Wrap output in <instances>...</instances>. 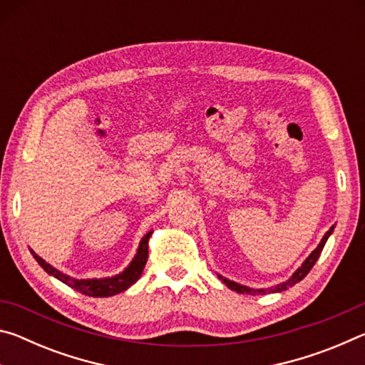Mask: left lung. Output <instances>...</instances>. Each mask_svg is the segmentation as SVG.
Masks as SVG:
<instances>
[{"label": "left lung", "instance_id": "obj_1", "mask_svg": "<svg viewBox=\"0 0 365 365\" xmlns=\"http://www.w3.org/2000/svg\"><path fill=\"white\" fill-rule=\"evenodd\" d=\"M333 228H335V225L330 227V230L324 235V238L320 240V243H319L317 248L314 250V251L311 252V255L307 256L306 261L301 264V267L296 269L294 274H293L292 277H289V279H288L287 282H282V283H279V285H274V287H270V288H250V287H246V285H240V283L233 282V280H228V279H225V277H222V275H219V274H217V277H219V279H220L222 282L225 283V285H227L228 288L233 289V292L243 293V294H265V293H280V292H285V289L292 288L293 285H296V283L304 279V277L309 274V270H311V269L314 267V264L317 262L320 252H322V250H324L327 240H329V237H330L331 232H333Z\"/></svg>", "mask_w": 365, "mask_h": 365}]
</instances>
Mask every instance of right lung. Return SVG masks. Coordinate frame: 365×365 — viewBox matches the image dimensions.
I'll use <instances>...</instances> for the list:
<instances>
[{
	"instance_id": "obj_1",
	"label": "right lung",
	"mask_w": 365,
	"mask_h": 365,
	"mask_svg": "<svg viewBox=\"0 0 365 365\" xmlns=\"http://www.w3.org/2000/svg\"><path fill=\"white\" fill-rule=\"evenodd\" d=\"M151 233L153 230L148 232L145 237L141 238L137 255L132 259V262L127 265L125 270L114 277H106V279H73V277L66 275L58 269H54L51 264H48L45 261V259L35 255L34 250H30V252H32L35 261L41 265L46 274L53 275L54 279L66 283L67 287L77 289V292L82 294L93 296V298H108V296H114L117 293L125 292V289L130 288L133 283L140 279L141 274H143V269L148 261V242H150Z\"/></svg>"
}]
</instances>
